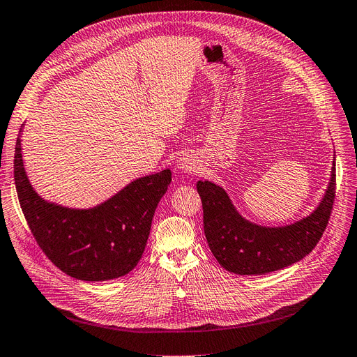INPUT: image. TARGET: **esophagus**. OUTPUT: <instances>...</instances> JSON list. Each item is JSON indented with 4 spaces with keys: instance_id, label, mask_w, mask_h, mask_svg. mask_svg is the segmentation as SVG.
<instances>
[{
    "instance_id": "34e87169",
    "label": "esophagus",
    "mask_w": 357,
    "mask_h": 357,
    "mask_svg": "<svg viewBox=\"0 0 357 357\" xmlns=\"http://www.w3.org/2000/svg\"><path fill=\"white\" fill-rule=\"evenodd\" d=\"M177 168L183 173H195L197 169V164L190 154H181L177 158Z\"/></svg>"
}]
</instances>
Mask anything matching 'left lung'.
I'll list each match as a JSON object with an SVG mask.
<instances>
[{
    "mask_svg": "<svg viewBox=\"0 0 357 357\" xmlns=\"http://www.w3.org/2000/svg\"><path fill=\"white\" fill-rule=\"evenodd\" d=\"M196 188L203 205V228L218 263L235 275H266L302 260L315 248L333 209L335 161L315 211L283 227L250 222L235 209L228 193L212 181L199 180Z\"/></svg>",
    "mask_w": 357,
    "mask_h": 357,
    "instance_id": "obj_1",
    "label": "left lung"
}]
</instances>
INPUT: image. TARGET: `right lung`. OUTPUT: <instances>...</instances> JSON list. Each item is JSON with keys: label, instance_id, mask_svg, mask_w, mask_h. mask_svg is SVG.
<instances>
[{"label": "right lung", "instance_id": "add662e5", "mask_svg": "<svg viewBox=\"0 0 357 357\" xmlns=\"http://www.w3.org/2000/svg\"><path fill=\"white\" fill-rule=\"evenodd\" d=\"M20 133L14 154L15 190L31 234L49 260L78 280L101 282L128 275L145 251L152 218L172 183V172L167 168L133 180L94 208H66L33 189Z\"/></svg>", "mask_w": 357, "mask_h": 357}]
</instances>
